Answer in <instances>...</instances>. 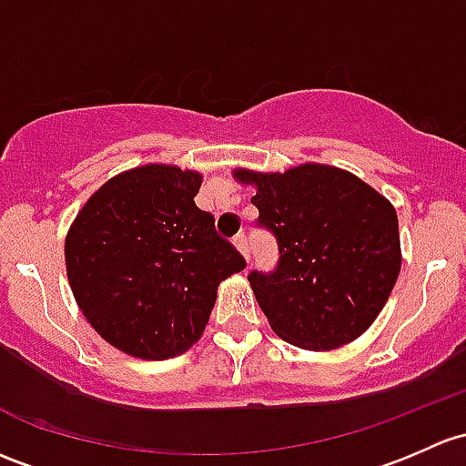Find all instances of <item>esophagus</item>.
<instances>
[{
	"label": "esophagus",
	"instance_id": "1",
	"mask_svg": "<svg viewBox=\"0 0 466 466\" xmlns=\"http://www.w3.org/2000/svg\"><path fill=\"white\" fill-rule=\"evenodd\" d=\"M234 246H237L238 252L246 257V261H249V248H248V238L246 234H238V237H234Z\"/></svg>",
	"mask_w": 466,
	"mask_h": 466
}]
</instances>
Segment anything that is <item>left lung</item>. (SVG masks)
I'll use <instances>...</instances> for the list:
<instances>
[{
  "label": "left lung",
  "instance_id": "8db88e82",
  "mask_svg": "<svg viewBox=\"0 0 466 466\" xmlns=\"http://www.w3.org/2000/svg\"><path fill=\"white\" fill-rule=\"evenodd\" d=\"M257 194L258 228L279 246L272 272L248 281L272 330L306 350H332L377 319L401 266L395 208L350 171L306 163L283 174L237 169Z\"/></svg>",
  "mask_w": 466,
  "mask_h": 466
}]
</instances>
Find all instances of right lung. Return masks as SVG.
Returning a JSON list of instances; mask_svg holds the SVG:
<instances>
[{"label":"right lung","instance_id":"1","mask_svg":"<svg viewBox=\"0 0 466 466\" xmlns=\"http://www.w3.org/2000/svg\"><path fill=\"white\" fill-rule=\"evenodd\" d=\"M200 174L143 165L106 180L66 234L73 297L97 335L140 360H169L205 330L220 281L246 258L196 208Z\"/></svg>","mask_w":466,"mask_h":466}]
</instances>
